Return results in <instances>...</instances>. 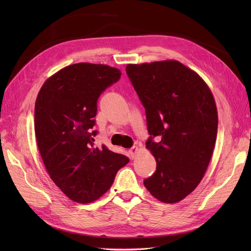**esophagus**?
<instances>
[{
  "instance_id": "34e87169",
  "label": "esophagus",
  "mask_w": 251,
  "mask_h": 251,
  "mask_svg": "<svg viewBox=\"0 0 251 251\" xmlns=\"http://www.w3.org/2000/svg\"><path fill=\"white\" fill-rule=\"evenodd\" d=\"M137 151H138V148H137V147H133V148H131L130 150H128V153H130L131 158H134L135 155H136V153H137Z\"/></svg>"
}]
</instances>
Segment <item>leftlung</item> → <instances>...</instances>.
I'll return each instance as SVG.
<instances>
[{
  "label": "left lung",
  "mask_w": 251,
  "mask_h": 251,
  "mask_svg": "<svg viewBox=\"0 0 251 251\" xmlns=\"http://www.w3.org/2000/svg\"><path fill=\"white\" fill-rule=\"evenodd\" d=\"M126 71L146 108V144L157 162L144 186L159 201L177 203L208 168L218 131L215 98L200 75L178 60L128 64Z\"/></svg>",
  "instance_id": "1"
}]
</instances>
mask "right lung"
Here are the masks:
<instances>
[{
	"label": "right lung",
	"instance_id": "obj_1",
	"mask_svg": "<svg viewBox=\"0 0 251 251\" xmlns=\"http://www.w3.org/2000/svg\"><path fill=\"white\" fill-rule=\"evenodd\" d=\"M117 68L78 63L44 82L36 97L34 131L50 178L68 198L94 202L113 184L128 158L94 146L97 100L120 78Z\"/></svg>",
	"mask_w": 251,
	"mask_h": 251
}]
</instances>
